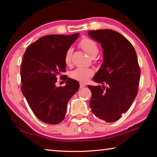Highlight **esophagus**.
Segmentation results:
<instances>
[{
  "mask_svg": "<svg viewBox=\"0 0 157 157\" xmlns=\"http://www.w3.org/2000/svg\"><path fill=\"white\" fill-rule=\"evenodd\" d=\"M84 86H85V84H83V83L79 84V87L80 88H83V87H84Z\"/></svg>",
  "mask_w": 157,
  "mask_h": 157,
  "instance_id": "34e87169",
  "label": "esophagus"
}]
</instances>
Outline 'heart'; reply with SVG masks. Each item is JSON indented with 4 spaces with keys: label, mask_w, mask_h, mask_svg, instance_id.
Here are the masks:
<instances>
[{
    "label": "heart",
    "mask_w": 157,
    "mask_h": 157,
    "mask_svg": "<svg viewBox=\"0 0 157 157\" xmlns=\"http://www.w3.org/2000/svg\"><path fill=\"white\" fill-rule=\"evenodd\" d=\"M79 46L91 57L96 56L98 53V46L95 40L89 38H84L79 41ZM73 48L67 49L64 55V61L66 65H71L72 60ZM94 74V71L87 68H78L71 73V78L81 82H85L89 78Z\"/></svg>",
    "instance_id": "b5f03b06"
}]
</instances>
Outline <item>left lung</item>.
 I'll return each mask as SVG.
<instances>
[{
    "label": "left lung",
    "mask_w": 157,
    "mask_h": 157,
    "mask_svg": "<svg viewBox=\"0 0 157 157\" xmlns=\"http://www.w3.org/2000/svg\"><path fill=\"white\" fill-rule=\"evenodd\" d=\"M101 43L103 62L93 78L103 86L88 87L91 91V110L106 122H114L126 113L138 91L140 68L135 49L125 37L111 29L89 31Z\"/></svg>",
    "instance_id": "left-lung-1"
}]
</instances>
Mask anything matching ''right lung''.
I'll list each match as a JSON object with an SVG mask.
<instances>
[{"label": "right lung", "instance_id": "right-lung-1", "mask_svg": "<svg viewBox=\"0 0 157 157\" xmlns=\"http://www.w3.org/2000/svg\"><path fill=\"white\" fill-rule=\"evenodd\" d=\"M78 36L53 34L41 37L27 47L23 56L21 90L35 115L44 123L61 122L69 100L79 89L78 82L67 77L65 86H56L58 76H65L61 75L66 72L65 52Z\"/></svg>", "mask_w": 157, "mask_h": 157}]
</instances>
